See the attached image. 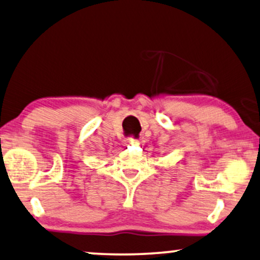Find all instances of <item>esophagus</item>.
Here are the masks:
<instances>
[{"mask_svg":"<svg viewBox=\"0 0 260 260\" xmlns=\"http://www.w3.org/2000/svg\"><path fill=\"white\" fill-rule=\"evenodd\" d=\"M126 143H129V144H130V143H131V144H133V143H138V139L134 138V137H130V138L126 141Z\"/></svg>","mask_w":260,"mask_h":260,"instance_id":"esophagus-1","label":"esophagus"}]
</instances>
